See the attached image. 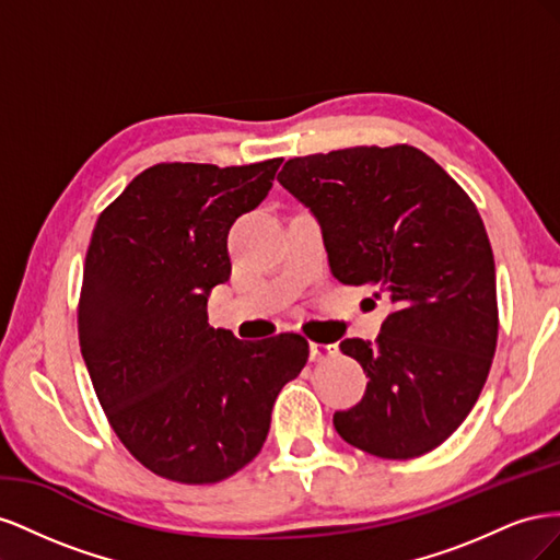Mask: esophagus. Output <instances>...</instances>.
Segmentation results:
<instances>
[{"label":"esophagus","instance_id":"34e87169","mask_svg":"<svg viewBox=\"0 0 560 560\" xmlns=\"http://www.w3.org/2000/svg\"><path fill=\"white\" fill-rule=\"evenodd\" d=\"M338 352L336 343H311V360L313 362H322V360H329Z\"/></svg>","mask_w":560,"mask_h":560}]
</instances>
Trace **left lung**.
<instances>
[{"label":"left lung","instance_id":"8db88e82","mask_svg":"<svg viewBox=\"0 0 560 560\" xmlns=\"http://www.w3.org/2000/svg\"><path fill=\"white\" fill-rule=\"evenodd\" d=\"M278 182L317 219L334 278L381 287L393 303L376 343L341 341L369 383L334 413L336 432L389 460L444 444L498 343L495 261L474 202L409 144L290 159Z\"/></svg>","mask_w":560,"mask_h":560}]
</instances>
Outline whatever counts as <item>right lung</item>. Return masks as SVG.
I'll list each match as a JSON object with an SVG mask.
<instances>
[{
	"instance_id": "right-lung-1",
	"label": "right lung",
	"mask_w": 560,
	"mask_h": 560,
	"mask_svg": "<svg viewBox=\"0 0 560 560\" xmlns=\"http://www.w3.org/2000/svg\"><path fill=\"white\" fill-rule=\"evenodd\" d=\"M280 163H159L97 217L79 346L116 436L163 479L217 483L243 469L308 362L299 334L238 341L208 325L212 287L231 276L229 229L268 196Z\"/></svg>"
}]
</instances>
